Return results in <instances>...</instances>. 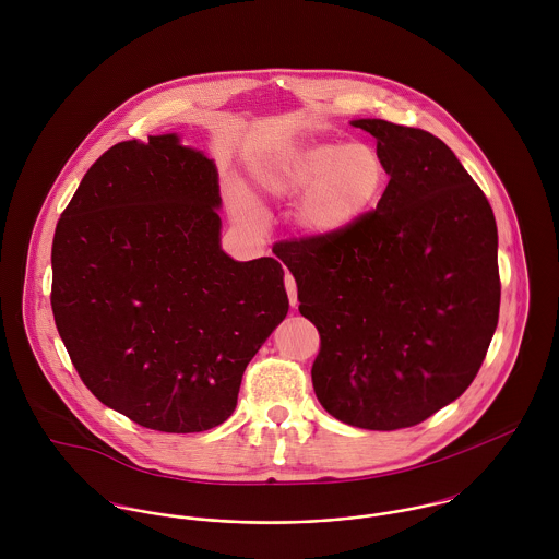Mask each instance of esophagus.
<instances>
[{"instance_id": "esophagus-1", "label": "esophagus", "mask_w": 559, "mask_h": 559, "mask_svg": "<svg viewBox=\"0 0 559 559\" xmlns=\"http://www.w3.org/2000/svg\"><path fill=\"white\" fill-rule=\"evenodd\" d=\"M284 286H286V293H288V301L295 308L297 306V284H295V277L290 273H284Z\"/></svg>"}]
</instances>
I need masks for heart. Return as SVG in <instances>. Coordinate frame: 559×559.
<instances>
[{"label":"heart","mask_w":559,"mask_h":559,"mask_svg":"<svg viewBox=\"0 0 559 559\" xmlns=\"http://www.w3.org/2000/svg\"><path fill=\"white\" fill-rule=\"evenodd\" d=\"M262 193L288 200L304 193L299 224L329 237L361 219L383 195L388 167L370 144H310L282 153L253 174Z\"/></svg>","instance_id":"1"}]
</instances>
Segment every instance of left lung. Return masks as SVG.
<instances>
[{
    "instance_id": "obj_1",
    "label": "left lung",
    "mask_w": 559,
    "mask_h": 559,
    "mask_svg": "<svg viewBox=\"0 0 559 559\" xmlns=\"http://www.w3.org/2000/svg\"><path fill=\"white\" fill-rule=\"evenodd\" d=\"M377 138L390 182L374 211L337 235L275 242L317 324L312 383L335 419L399 430L428 419L476 379L501 282L484 191L432 133L355 120Z\"/></svg>"
}]
</instances>
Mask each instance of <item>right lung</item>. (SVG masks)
I'll list each match as a JSON object with an SVG mask.
<instances>
[{"label": "right lung", "instance_id": "obj_1", "mask_svg": "<svg viewBox=\"0 0 559 559\" xmlns=\"http://www.w3.org/2000/svg\"><path fill=\"white\" fill-rule=\"evenodd\" d=\"M215 163L174 133L111 146L64 209L51 308L83 385L144 428L224 424L288 314L275 258L222 251Z\"/></svg>", "mask_w": 559, "mask_h": 559}]
</instances>
